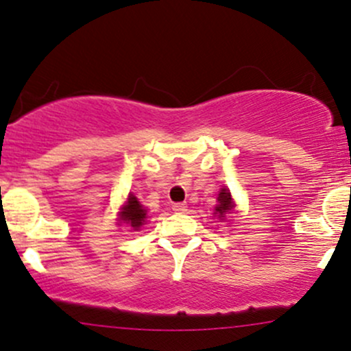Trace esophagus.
Wrapping results in <instances>:
<instances>
[{
  "label": "esophagus",
  "instance_id": "esophagus-1",
  "mask_svg": "<svg viewBox=\"0 0 351 351\" xmlns=\"http://www.w3.org/2000/svg\"><path fill=\"white\" fill-rule=\"evenodd\" d=\"M172 210L174 212H186L187 210V204L186 202H177L172 206Z\"/></svg>",
  "mask_w": 351,
  "mask_h": 351
}]
</instances>
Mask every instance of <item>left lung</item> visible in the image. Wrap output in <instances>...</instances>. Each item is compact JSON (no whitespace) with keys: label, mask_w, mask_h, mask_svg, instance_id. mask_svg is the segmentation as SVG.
Segmentation results:
<instances>
[{"label":"left lung","mask_w":351,"mask_h":351,"mask_svg":"<svg viewBox=\"0 0 351 351\" xmlns=\"http://www.w3.org/2000/svg\"><path fill=\"white\" fill-rule=\"evenodd\" d=\"M219 206L215 207V214L219 215V219H223L227 214H232V199H230V192L227 191V189H222V192H220L219 197Z\"/></svg>","instance_id":"left-lung-1"}]
</instances>
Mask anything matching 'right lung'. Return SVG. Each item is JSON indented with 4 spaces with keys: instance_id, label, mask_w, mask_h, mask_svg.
Wrapping results in <instances>:
<instances>
[{
    "instance_id": "right-lung-1",
    "label": "right lung",
    "mask_w": 351,
    "mask_h": 351,
    "mask_svg": "<svg viewBox=\"0 0 351 351\" xmlns=\"http://www.w3.org/2000/svg\"><path fill=\"white\" fill-rule=\"evenodd\" d=\"M121 220L131 223V227L134 228H139L141 226H144L145 208L141 206L139 200H137L134 195H129L128 204H125L123 212H121Z\"/></svg>"
}]
</instances>
